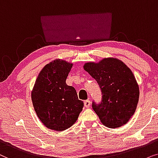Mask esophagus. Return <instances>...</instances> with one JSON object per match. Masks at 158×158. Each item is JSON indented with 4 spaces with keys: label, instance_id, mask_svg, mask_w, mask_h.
I'll return each mask as SVG.
<instances>
[{
    "label": "esophagus",
    "instance_id": "1",
    "mask_svg": "<svg viewBox=\"0 0 158 158\" xmlns=\"http://www.w3.org/2000/svg\"><path fill=\"white\" fill-rule=\"evenodd\" d=\"M84 103H85V106L86 108H89V107L91 106V101L89 100H87L84 102Z\"/></svg>",
    "mask_w": 158,
    "mask_h": 158
}]
</instances>
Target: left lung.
Masks as SVG:
<instances>
[{
    "mask_svg": "<svg viewBox=\"0 0 158 158\" xmlns=\"http://www.w3.org/2000/svg\"><path fill=\"white\" fill-rule=\"evenodd\" d=\"M83 67L102 90V102L92 104L101 123L111 129L126 124L135 113L139 98V88L131 69L111 57L85 63Z\"/></svg>",
    "mask_w": 158,
    "mask_h": 158,
    "instance_id": "left-lung-1",
    "label": "left lung"
}]
</instances>
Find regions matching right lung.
<instances>
[{
	"label": "right lung",
	"instance_id": "obj_1",
	"mask_svg": "<svg viewBox=\"0 0 158 158\" xmlns=\"http://www.w3.org/2000/svg\"><path fill=\"white\" fill-rule=\"evenodd\" d=\"M72 63L55 59L40 72L31 92L35 113L48 129L64 131L77 121L84 107L74 87L68 86L66 78Z\"/></svg>",
	"mask_w": 158,
	"mask_h": 158
}]
</instances>
